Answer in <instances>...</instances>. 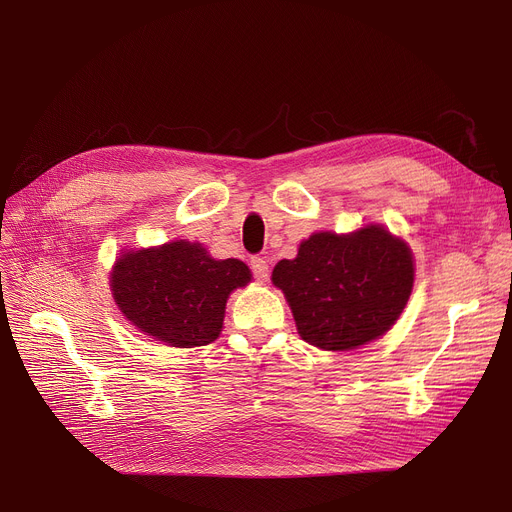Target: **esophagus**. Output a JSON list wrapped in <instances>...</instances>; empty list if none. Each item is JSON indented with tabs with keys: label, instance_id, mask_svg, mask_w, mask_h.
Instances as JSON below:
<instances>
[{
	"label": "esophagus",
	"instance_id": "34e87169",
	"mask_svg": "<svg viewBox=\"0 0 512 512\" xmlns=\"http://www.w3.org/2000/svg\"><path fill=\"white\" fill-rule=\"evenodd\" d=\"M251 272H253L255 280L267 282V278H270V265H267V261L263 257H253L251 259Z\"/></svg>",
	"mask_w": 512,
	"mask_h": 512
}]
</instances>
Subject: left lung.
I'll return each mask as SVG.
<instances>
[{"label": "left lung", "instance_id": "left-lung-1", "mask_svg": "<svg viewBox=\"0 0 512 512\" xmlns=\"http://www.w3.org/2000/svg\"><path fill=\"white\" fill-rule=\"evenodd\" d=\"M413 280L407 242L375 224L351 234L315 232L272 272L301 338L324 351L384 336L407 307Z\"/></svg>", "mask_w": 512, "mask_h": 512}]
</instances>
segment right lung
<instances>
[{
	"label": "right lung",
	"mask_w": 512,
	"mask_h": 512,
	"mask_svg": "<svg viewBox=\"0 0 512 512\" xmlns=\"http://www.w3.org/2000/svg\"><path fill=\"white\" fill-rule=\"evenodd\" d=\"M249 282L251 270L240 259H213L188 240L128 251L110 278L114 301L130 324L178 348L218 338L230 292Z\"/></svg>",
	"instance_id": "obj_1"
}]
</instances>
